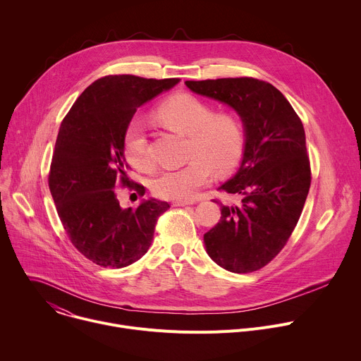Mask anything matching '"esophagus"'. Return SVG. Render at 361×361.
I'll return each instance as SVG.
<instances>
[{
    "instance_id": "1",
    "label": "esophagus",
    "mask_w": 361,
    "mask_h": 361,
    "mask_svg": "<svg viewBox=\"0 0 361 361\" xmlns=\"http://www.w3.org/2000/svg\"><path fill=\"white\" fill-rule=\"evenodd\" d=\"M190 204H192V201H174L173 207H185V205H190Z\"/></svg>"
}]
</instances>
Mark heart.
<instances>
[{
  "instance_id": "obj_1",
  "label": "heart",
  "mask_w": 361,
  "mask_h": 361,
  "mask_svg": "<svg viewBox=\"0 0 361 361\" xmlns=\"http://www.w3.org/2000/svg\"><path fill=\"white\" fill-rule=\"evenodd\" d=\"M166 128L188 137L190 161L178 169L161 171L153 181V192L163 200L192 201L205 187L214 170L229 173L241 161L245 149L243 120L231 111H216L207 102L190 93H178L164 100L154 111ZM125 153L129 163L150 171L154 160L149 149L146 129L139 120H132L125 132Z\"/></svg>"
}]
</instances>
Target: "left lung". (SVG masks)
Listing matches in <instances>:
<instances>
[{
	"label": "left lung",
	"instance_id": "obj_1",
	"mask_svg": "<svg viewBox=\"0 0 361 361\" xmlns=\"http://www.w3.org/2000/svg\"><path fill=\"white\" fill-rule=\"evenodd\" d=\"M185 85L235 109L247 136L241 167L218 188L243 200L238 205L212 200L221 204V219L204 233L207 252L229 272L258 271L286 245L310 188L302 120L288 99L265 80L244 76Z\"/></svg>",
	"mask_w": 361,
	"mask_h": 361
}]
</instances>
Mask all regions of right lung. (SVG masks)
Instances as JSON below:
<instances>
[{"mask_svg": "<svg viewBox=\"0 0 361 361\" xmlns=\"http://www.w3.org/2000/svg\"><path fill=\"white\" fill-rule=\"evenodd\" d=\"M176 83L177 78L109 75L87 86L62 120L48 184L72 245L99 267L118 269L139 261L170 208L152 198L123 209L116 188L145 195V187L128 176L125 132L137 107Z\"/></svg>", "mask_w": 361, "mask_h": 361, "instance_id": "1", "label": "right lung"}]
</instances>
